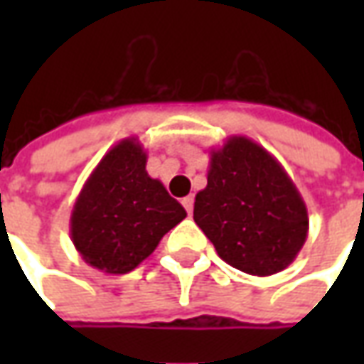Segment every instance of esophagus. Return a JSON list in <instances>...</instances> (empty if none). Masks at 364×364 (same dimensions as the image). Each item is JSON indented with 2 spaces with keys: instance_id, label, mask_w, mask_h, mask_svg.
I'll list each match as a JSON object with an SVG mask.
<instances>
[{
  "instance_id": "esophagus-1",
  "label": "esophagus",
  "mask_w": 364,
  "mask_h": 364,
  "mask_svg": "<svg viewBox=\"0 0 364 364\" xmlns=\"http://www.w3.org/2000/svg\"><path fill=\"white\" fill-rule=\"evenodd\" d=\"M183 203V206H185V210H187V213H193V205H195V198H193V195H189V197H185L181 200Z\"/></svg>"
}]
</instances>
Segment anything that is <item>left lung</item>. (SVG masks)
I'll return each mask as SVG.
<instances>
[{
  "instance_id": "left-lung-1",
  "label": "left lung",
  "mask_w": 364,
  "mask_h": 364,
  "mask_svg": "<svg viewBox=\"0 0 364 364\" xmlns=\"http://www.w3.org/2000/svg\"><path fill=\"white\" fill-rule=\"evenodd\" d=\"M193 218L220 259L257 277L289 267L308 237V208L296 185L247 136H230L210 151Z\"/></svg>"
}]
</instances>
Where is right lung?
Here are the masks:
<instances>
[{"label":"right lung","mask_w":364,"mask_h":364,"mask_svg":"<svg viewBox=\"0 0 364 364\" xmlns=\"http://www.w3.org/2000/svg\"><path fill=\"white\" fill-rule=\"evenodd\" d=\"M138 138L107 151L75 198L70 234L82 259L109 274H124L148 259L159 240L187 216L159 179L146 171Z\"/></svg>","instance_id":"1"}]
</instances>
